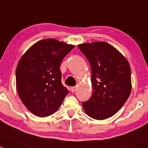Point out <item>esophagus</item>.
<instances>
[{
  "instance_id": "esophagus-1",
  "label": "esophagus",
  "mask_w": 148,
  "mask_h": 148,
  "mask_svg": "<svg viewBox=\"0 0 148 148\" xmlns=\"http://www.w3.org/2000/svg\"><path fill=\"white\" fill-rule=\"evenodd\" d=\"M76 89H77V88H76L75 86H73V87H71V91L72 92H74L76 90Z\"/></svg>"
}]
</instances>
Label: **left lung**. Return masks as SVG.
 Returning a JSON list of instances; mask_svg holds the SVG:
<instances>
[{
	"instance_id": "1",
	"label": "left lung",
	"mask_w": 148,
	"mask_h": 148,
	"mask_svg": "<svg viewBox=\"0 0 148 148\" xmlns=\"http://www.w3.org/2000/svg\"><path fill=\"white\" fill-rule=\"evenodd\" d=\"M91 68L92 94L83 103L85 113L95 120L115 115L127 100L132 89L128 60L106 42L79 44Z\"/></svg>"
}]
</instances>
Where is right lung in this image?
<instances>
[{"label":"right lung","instance_id":"add662e5","mask_svg":"<svg viewBox=\"0 0 148 148\" xmlns=\"http://www.w3.org/2000/svg\"><path fill=\"white\" fill-rule=\"evenodd\" d=\"M74 45L56 39L36 42L22 56L16 68V89L30 112L47 117L61 106L68 90L61 83L60 65Z\"/></svg>","mask_w":148,"mask_h":148}]
</instances>
